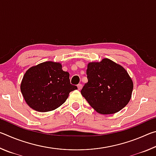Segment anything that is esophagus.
<instances>
[{
    "instance_id": "esophagus-1",
    "label": "esophagus",
    "mask_w": 156,
    "mask_h": 156,
    "mask_svg": "<svg viewBox=\"0 0 156 156\" xmlns=\"http://www.w3.org/2000/svg\"><path fill=\"white\" fill-rule=\"evenodd\" d=\"M78 90H80V89H82V84H78Z\"/></svg>"
}]
</instances>
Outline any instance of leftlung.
<instances>
[{"mask_svg": "<svg viewBox=\"0 0 156 156\" xmlns=\"http://www.w3.org/2000/svg\"><path fill=\"white\" fill-rule=\"evenodd\" d=\"M88 82L81 94L100 114H113L122 109L131 98L133 83L122 66L109 58L89 62Z\"/></svg>", "mask_w": 156, "mask_h": 156, "instance_id": "obj_1", "label": "left lung"}]
</instances>
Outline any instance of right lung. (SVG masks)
<instances>
[{
	"mask_svg": "<svg viewBox=\"0 0 156 156\" xmlns=\"http://www.w3.org/2000/svg\"><path fill=\"white\" fill-rule=\"evenodd\" d=\"M77 87L70 83L69 73L60 62L47 61L30 67L23 76L20 91L26 103L38 112L55 110Z\"/></svg>",
	"mask_w": 156,
	"mask_h": 156,
	"instance_id": "1",
	"label": "right lung"
}]
</instances>
